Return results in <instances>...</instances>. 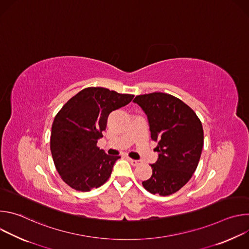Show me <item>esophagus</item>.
I'll return each instance as SVG.
<instances>
[{
  "label": "esophagus",
  "instance_id": "1",
  "mask_svg": "<svg viewBox=\"0 0 249 249\" xmlns=\"http://www.w3.org/2000/svg\"><path fill=\"white\" fill-rule=\"evenodd\" d=\"M129 161L131 162L132 165L136 166V165H139L140 164V160H132V159H129Z\"/></svg>",
  "mask_w": 249,
  "mask_h": 249
}]
</instances>
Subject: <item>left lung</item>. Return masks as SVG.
Segmentation results:
<instances>
[{
    "label": "left lung",
    "instance_id": "8db88e82",
    "mask_svg": "<svg viewBox=\"0 0 249 249\" xmlns=\"http://www.w3.org/2000/svg\"><path fill=\"white\" fill-rule=\"evenodd\" d=\"M148 117L159 159L153 174L142 182L152 194L168 196L182 188L195 172L204 145L196 113L182 100L164 92L137 95L133 100Z\"/></svg>",
    "mask_w": 249,
    "mask_h": 249
}]
</instances>
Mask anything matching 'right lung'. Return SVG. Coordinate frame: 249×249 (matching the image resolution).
Masks as SVG:
<instances>
[{
  "instance_id": "1",
  "label": "right lung",
  "mask_w": 249,
  "mask_h": 249,
  "mask_svg": "<svg viewBox=\"0 0 249 249\" xmlns=\"http://www.w3.org/2000/svg\"><path fill=\"white\" fill-rule=\"evenodd\" d=\"M133 94L104 88H87L67 101L54 118L50 150L61 178L78 191L104 184L119 156L106 155L96 146L108 115L127 105Z\"/></svg>"
}]
</instances>
